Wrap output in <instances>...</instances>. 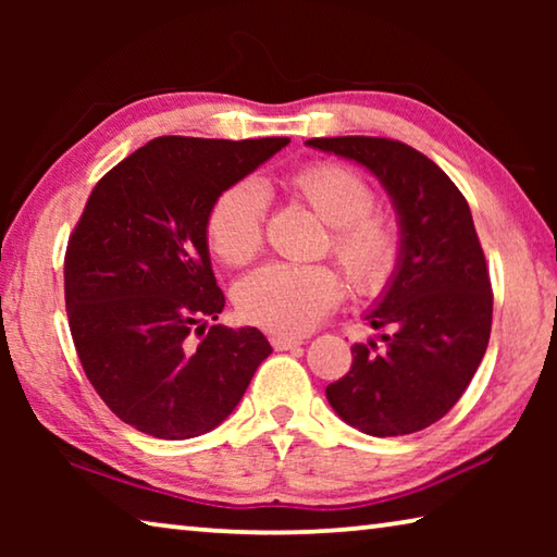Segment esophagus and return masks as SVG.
<instances>
[{
    "instance_id": "esophagus-1",
    "label": "esophagus",
    "mask_w": 557,
    "mask_h": 557,
    "mask_svg": "<svg viewBox=\"0 0 557 557\" xmlns=\"http://www.w3.org/2000/svg\"><path fill=\"white\" fill-rule=\"evenodd\" d=\"M270 342L275 346V351H292V348H299L305 344L301 338H295V336H272Z\"/></svg>"
}]
</instances>
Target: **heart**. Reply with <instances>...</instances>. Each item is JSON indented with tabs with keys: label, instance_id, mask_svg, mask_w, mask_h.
<instances>
[{
	"label": "heart",
	"instance_id": "obj_1",
	"mask_svg": "<svg viewBox=\"0 0 557 557\" xmlns=\"http://www.w3.org/2000/svg\"><path fill=\"white\" fill-rule=\"evenodd\" d=\"M295 194L326 225L332 252L351 285L363 295L381 292L400 260V231L393 219L373 213V188L354 169L312 164L289 178ZM268 194L256 178H243L213 201L206 235L228 265L256 258L262 245ZM342 277L329 265L268 262L235 285V307L245 322L272 334L295 336L317 326L342 299Z\"/></svg>",
	"mask_w": 557,
	"mask_h": 557
}]
</instances>
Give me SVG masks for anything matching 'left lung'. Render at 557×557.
Returning a JSON list of instances; mask_svg holds the SVG:
<instances>
[{"label":"left lung","instance_id":"obj_1","mask_svg":"<svg viewBox=\"0 0 557 557\" xmlns=\"http://www.w3.org/2000/svg\"><path fill=\"white\" fill-rule=\"evenodd\" d=\"M379 178L398 215L400 260L366 322L381 334L354 344L344 379L326 400L348 425L373 437L425 430L455 408L486 354L492 280L465 196L442 169L395 139L314 137Z\"/></svg>","mask_w":557,"mask_h":557}]
</instances>
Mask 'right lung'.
Here are the masks:
<instances>
[{
	"label": "right lung",
	"instance_id": "obj_1",
	"mask_svg": "<svg viewBox=\"0 0 557 557\" xmlns=\"http://www.w3.org/2000/svg\"><path fill=\"white\" fill-rule=\"evenodd\" d=\"M287 145L157 137L92 188L63 262L71 336L92 388L145 435L219 428L272 354L256 326L206 332L225 307L206 219L225 188Z\"/></svg>",
	"mask_w": 557,
	"mask_h": 557
}]
</instances>
